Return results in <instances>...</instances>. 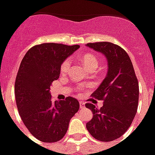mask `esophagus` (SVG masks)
Wrapping results in <instances>:
<instances>
[{"instance_id": "1", "label": "esophagus", "mask_w": 155, "mask_h": 155, "mask_svg": "<svg viewBox=\"0 0 155 155\" xmlns=\"http://www.w3.org/2000/svg\"><path fill=\"white\" fill-rule=\"evenodd\" d=\"M80 108H81V109H83V108H84V103H83V102L80 101Z\"/></svg>"}]
</instances>
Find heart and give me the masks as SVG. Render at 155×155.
Listing matches in <instances>:
<instances>
[{
  "label": "heart",
  "mask_w": 155,
  "mask_h": 155,
  "mask_svg": "<svg viewBox=\"0 0 155 155\" xmlns=\"http://www.w3.org/2000/svg\"><path fill=\"white\" fill-rule=\"evenodd\" d=\"M82 63L84 64V68L87 71H91V70H95L98 67V62L97 58L92 54H85L82 57ZM71 65V61L70 60H65L62 63L61 66V74H65L67 73L68 70Z\"/></svg>",
  "instance_id": "heart-1"
}]
</instances>
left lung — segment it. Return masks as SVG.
Instances as JSON below:
<instances>
[{"label":"left lung","mask_w":155,"mask_h":155,"mask_svg":"<svg viewBox=\"0 0 155 155\" xmlns=\"http://www.w3.org/2000/svg\"><path fill=\"white\" fill-rule=\"evenodd\" d=\"M85 45L102 53L108 62L106 76L91 94L104 104L100 110L93 104H85L93 112L86 129L96 140L112 141L126 132L135 116L139 103L138 80L130 56L120 46L111 42Z\"/></svg>","instance_id":"8db88e82"}]
</instances>
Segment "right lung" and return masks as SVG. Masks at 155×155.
<instances>
[{
    "label": "right lung",
    "instance_id": "add662e5",
    "mask_svg": "<svg viewBox=\"0 0 155 155\" xmlns=\"http://www.w3.org/2000/svg\"><path fill=\"white\" fill-rule=\"evenodd\" d=\"M79 48L78 45L44 43L31 48L22 59L15 83L16 105L25 127L42 142L61 140L80 109L76 99L69 96L53 102L50 92L62 63Z\"/></svg>",
    "mask_w": 155,
    "mask_h": 155
}]
</instances>
